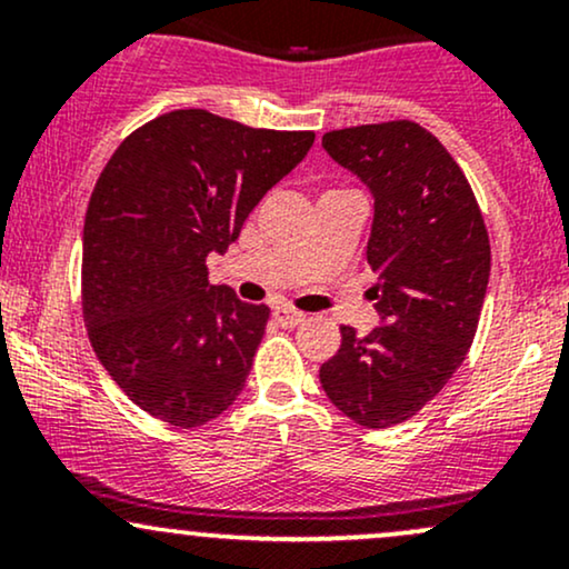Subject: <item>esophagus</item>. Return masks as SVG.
Returning a JSON list of instances; mask_svg holds the SVG:
<instances>
[{"instance_id": "esophagus-1", "label": "esophagus", "mask_w": 569, "mask_h": 569, "mask_svg": "<svg viewBox=\"0 0 569 569\" xmlns=\"http://www.w3.org/2000/svg\"><path fill=\"white\" fill-rule=\"evenodd\" d=\"M272 318H276L280 326H299L305 323L307 316L305 312L293 310V307H276V310H272Z\"/></svg>"}]
</instances>
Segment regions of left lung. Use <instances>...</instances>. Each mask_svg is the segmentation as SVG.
<instances>
[{"label": "left lung", "instance_id": "left-lung-1", "mask_svg": "<svg viewBox=\"0 0 569 569\" xmlns=\"http://www.w3.org/2000/svg\"><path fill=\"white\" fill-rule=\"evenodd\" d=\"M329 158L375 198L367 264L380 326H342L321 367L329 401L363 428L417 415L466 361L489 283V238L466 173L417 122L331 130Z\"/></svg>", "mask_w": 569, "mask_h": 569}]
</instances>
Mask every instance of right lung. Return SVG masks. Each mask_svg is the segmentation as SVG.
<instances>
[{"mask_svg":"<svg viewBox=\"0 0 569 569\" xmlns=\"http://www.w3.org/2000/svg\"><path fill=\"white\" fill-rule=\"evenodd\" d=\"M312 130L176 109L133 130L98 176L82 232V312L109 377L176 428L219 417L251 371L270 307L208 283V253L310 152Z\"/></svg>","mask_w":569,"mask_h":569,"instance_id":"add662e5","label":"right lung"}]
</instances>
